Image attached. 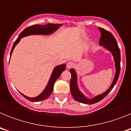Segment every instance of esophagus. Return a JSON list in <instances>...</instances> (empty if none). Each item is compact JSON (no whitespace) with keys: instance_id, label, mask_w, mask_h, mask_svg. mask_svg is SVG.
<instances>
[{"instance_id":"34e87169","label":"esophagus","mask_w":131,"mask_h":131,"mask_svg":"<svg viewBox=\"0 0 131 131\" xmlns=\"http://www.w3.org/2000/svg\"><path fill=\"white\" fill-rule=\"evenodd\" d=\"M74 63H73V62H68V63H67V68H68V69H70V68H73V67H74Z\"/></svg>"}]
</instances>
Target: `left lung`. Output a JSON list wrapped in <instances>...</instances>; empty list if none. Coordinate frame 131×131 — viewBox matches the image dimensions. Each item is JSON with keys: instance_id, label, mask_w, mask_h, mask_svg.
<instances>
[{"instance_id": "8db88e82", "label": "left lung", "mask_w": 131, "mask_h": 131, "mask_svg": "<svg viewBox=\"0 0 131 131\" xmlns=\"http://www.w3.org/2000/svg\"><path fill=\"white\" fill-rule=\"evenodd\" d=\"M98 29L101 33V37L100 38L99 45L108 50L113 55L114 61H115V74L111 86L106 92L101 94L100 95L94 97L93 98L89 99L79 89L78 85H77V75L75 70L74 69H69V71L71 74V82H70V90H71V95L76 101L79 102L83 103V104H95V103L100 102V100H102L103 98H104L110 92L113 86H115V84H116L119 76L120 69H121V66H120V62H121L120 49L118 47L116 39H115V37H113V35L110 32L106 31L104 29L98 27Z\"/></svg>"}]
</instances>
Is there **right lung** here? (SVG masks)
<instances>
[{
	"mask_svg": "<svg viewBox=\"0 0 131 131\" xmlns=\"http://www.w3.org/2000/svg\"><path fill=\"white\" fill-rule=\"evenodd\" d=\"M61 24H45V25H34L32 26L28 27L25 28L21 33L19 34L18 36V39H16V40L14 42L13 45V47L12 48L11 52H10V57L12 54L14 49L16 45L20 41L21 39L26 36L31 35H50L53 33L54 31H56L61 26ZM66 64H62L60 66L55 67L53 70L52 75L50 76L48 83L47 84V86L45 89L42 93H40L39 96L36 97H33V98H30V97L24 95L23 94H21V95L27 99L28 100L31 102H40L42 100H45L48 98L50 96L51 93L53 91V88H54V84L55 83L56 81L57 80L60 76V75L62 74V73L63 71L66 70Z\"/></svg>",
	"mask_w": 131,
	"mask_h": 131,
	"instance_id": "1",
	"label": "right lung"
}]
</instances>
